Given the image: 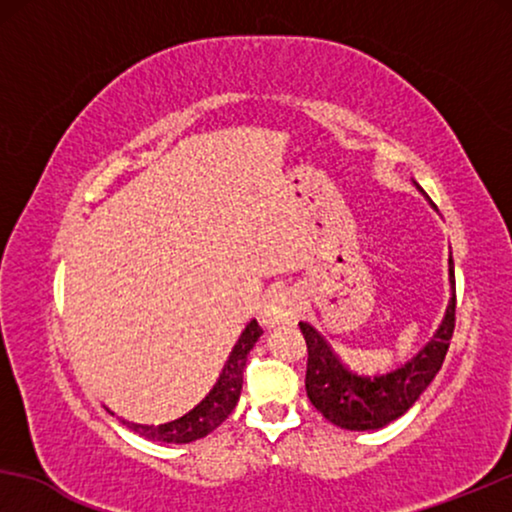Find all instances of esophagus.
I'll return each mask as SVG.
<instances>
[{
    "label": "esophagus",
    "instance_id": "34e87169",
    "mask_svg": "<svg viewBox=\"0 0 512 512\" xmlns=\"http://www.w3.org/2000/svg\"><path fill=\"white\" fill-rule=\"evenodd\" d=\"M298 319V296L291 289L272 291L265 298L261 310V324L263 326H279V324H293Z\"/></svg>",
    "mask_w": 512,
    "mask_h": 512
}]
</instances>
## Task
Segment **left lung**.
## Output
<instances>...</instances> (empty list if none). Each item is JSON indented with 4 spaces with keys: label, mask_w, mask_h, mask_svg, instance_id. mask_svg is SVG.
<instances>
[{
    "label": "left lung",
    "mask_w": 512,
    "mask_h": 512,
    "mask_svg": "<svg viewBox=\"0 0 512 512\" xmlns=\"http://www.w3.org/2000/svg\"><path fill=\"white\" fill-rule=\"evenodd\" d=\"M450 286L452 298L433 338L410 361L382 375H363L347 368L324 335L307 321H300L298 326L307 342L305 389L314 408L328 422L347 431H377L403 417L438 375L450 349L457 307L452 256Z\"/></svg>",
    "instance_id": "obj_1"
}]
</instances>
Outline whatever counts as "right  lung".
<instances>
[{
  "label": "right lung",
  "mask_w": 512,
  "mask_h": 512,
  "mask_svg": "<svg viewBox=\"0 0 512 512\" xmlns=\"http://www.w3.org/2000/svg\"><path fill=\"white\" fill-rule=\"evenodd\" d=\"M263 331L258 326L256 319H251L247 328H244L240 338H237L233 352H230L226 366H223L219 380L209 394L202 398V401L195 405L191 412H186L184 417L172 419V422L165 424H137V422H125L130 431L139 433V436L158 440V443H193V440L205 438L207 433H212L216 426L226 422L230 412L235 410L237 401H240L242 391V373L244 366H247V354L254 349L256 340L261 338ZM114 415V412H111Z\"/></svg>",
  "instance_id": "right-lung-1"
}]
</instances>
